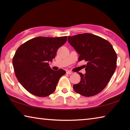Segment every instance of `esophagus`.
<instances>
[{"label": "esophagus", "mask_w": 130, "mask_h": 130, "mask_svg": "<svg viewBox=\"0 0 130 130\" xmlns=\"http://www.w3.org/2000/svg\"><path fill=\"white\" fill-rule=\"evenodd\" d=\"M72 73H73V72L71 71H69V70H68V71H67V74H71Z\"/></svg>", "instance_id": "1"}]
</instances>
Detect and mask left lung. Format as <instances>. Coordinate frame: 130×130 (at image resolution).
<instances>
[{"instance_id": "obj_1", "label": "left lung", "mask_w": 130, "mask_h": 130, "mask_svg": "<svg viewBox=\"0 0 130 130\" xmlns=\"http://www.w3.org/2000/svg\"><path fill=\"white\" fill-rule=\"evenodd\" d=\"M68 42L80 54L78 61L85 60V73L80 82L73 85L74 91L90 97L104 89L116 68L117 55L108 41L90 33L68 37Z\"/></svg>"}]
</instances>
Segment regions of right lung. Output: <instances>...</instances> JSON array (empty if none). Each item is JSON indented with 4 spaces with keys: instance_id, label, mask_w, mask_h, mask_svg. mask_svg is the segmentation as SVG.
Segmentation results:
<instances>
[{
    "instance_id": "add662e5",
    "label": "right lung",
    "mask_w": 130,
    "mask_h": 130,
    "mask_svg": "<svg viewBox=\"0 0 130 130\" xmlns=\"http://www.w3.org/2000/svg\"><path fill=\"white\" fill-rule=\"evenodd\" d=\"M67 41V36L38 37L18 48L12 58L15 76L29 93L46 97L56 90L59 79L66 72L61 69L54 71L50 69L48 62H52L58 48Z\"/></svg>"
}]
</instances>
